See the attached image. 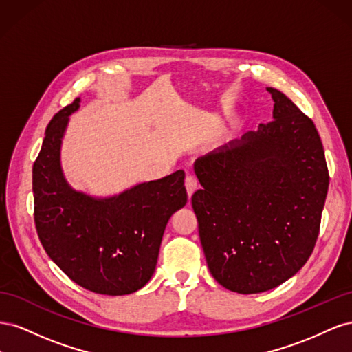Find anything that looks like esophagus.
Masks as SVG:
<instances>
[{"label":"esophagus","instance_id":"1","mask_svg":"<svg viewBox=\"0 0 352 352\" xmlns=\"http://www.w3.org/2000/svg\"><path fill=\"white\" fill-rule=\"evenodd\" d=\"M197 186H198L197 177L192 176V175H188L186 179H185V188H186V192H188L189 197L194 194V190L197 189Z\"/></svg>","mask_w":352,"mask_h":352}]
</instances>
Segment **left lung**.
I'll list each match as a JSON object with an SVG mask.
<instances>
[{"label":"left lung","instance_id":"8db88e82","mask_svg":"<svg viewBox=\"0 0 352 352\" xmlns=\"http://www.w3.org/2000/svg\"><path fill=\"white\" fill-rule=\"evenodd\" d=\"M273 120L195 162L190 198L210 273L238 294L273 289L310 258L329 188L310 117L267 88Z\"/></svg>","mask_w":352,"mask_h":352}]
</instances>
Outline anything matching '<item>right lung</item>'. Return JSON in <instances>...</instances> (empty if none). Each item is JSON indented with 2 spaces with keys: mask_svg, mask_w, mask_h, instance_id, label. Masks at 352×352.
Listing matches in <instances>:
<instances>
[{
  "mask_svg": "<svg viewBox=\"0 0 352 352\" xmlns=\"http://www.w3.org/2000/svg\"><path fill=\"white\" fill-rule=\"evenodd\" d=\"M80 98L48 123L32 170L35 226L48 257L85 289L127 295L151 279L170 216L186 201L185 172L136 185L110 198L69 186L60 148L69 116Z\"/></svg>",
  "mask_w": 352,
  "mask_h": 352,
  "instance_id": "1",
  "label": "right lung"
}]
</instances>
